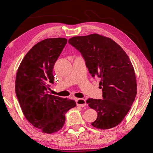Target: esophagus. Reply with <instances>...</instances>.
Masks as SVG:
<instances>
[{"label":"esophagus","mask_w":153,"mask_h":153,"mask_svg":"<svg viewBox=\"0 0 153 153\" xmlns=\"http://www.w3.org/2000/svg\"><path fill=\"white\" fill-rule=\"evenodd\" d=\"M76 100V103L77 106H80V107H84V106L86 105V102L85 100L84 99L82 98H76L75 99Z\"/></svg>","instance_id":"esophagus-1"}]
</instances>
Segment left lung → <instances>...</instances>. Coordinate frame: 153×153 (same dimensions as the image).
<instances>
[{
    "mask_svg": "<svg viewBox=\"0 0 153 153\" xmlns=\"http://www.w3.org/2000/svg\"><path fill=\"white\" fill-rule=\"evenodd\" d=\"M68 43L81 53L92 76L101 80L103 100L86 101L98 112L92 126L101 129L117 126L131 108L137 91L135 71L127 54L114 41L98 34L73 37Z\"/></svg>",
    "mask_w": 153,
    "mask_h": 153,
    "instance_id": "obj_1",
    "label": "left lung"
}]
</instances>
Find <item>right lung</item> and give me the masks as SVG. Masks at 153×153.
Here are the masks:
<instances>
[{
	"mask_svg": "<svg viewBox=\"0 0 153 153\" xmlns=\"http://www.w3.org/2000/svg\"><path fill=\"white\" fill-rule=\"evenodd\" d=\"M67 43L66 38L45 39L36 44L18 69L15 91L22 112L30 124L43 133L61 129L65 114L75 101L47 94L53 84V66Z\"/></svg>",
	"mask_w": 153,
	"mask_h": 153,
	"instance_id": "right-lung-1",
	"label": "right lung"
}]
</instances>
